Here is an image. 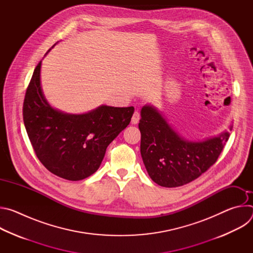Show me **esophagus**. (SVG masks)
<instances>
[{
	"mask_svg": "<svg viewBox=\"0 0 253 253\" xmlns=\"http://www.w3.org/2000/svg\"><path fill=\"white\" fill-rule=\"evenodd\" d=\"M139 120H140V114H139L138 111H135L133 116H132L131 122H132V124H137L139 122Z\"/></svg>",
	"mask_w": 253,
	"mask_h": 253,
	"instance_id": "obj_1",
	"label": "esophagus"
}]
</instances>
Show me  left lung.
<instances>
[{"label":"left lung","instance_id":"left-lung-1","mask_svg":"<svg viewBox=\"0 0 253 253\" xmlns=\"http://www.w3.org/2000/svg\"><path fill=\"white\" fill-rule=\"evenodd\" d=\"M140 115L143 163L150 178L163 187L182 186L198 178L216 162L230 136L225 130L202 141H189L180 136L153 105H144Z\"/></svg>","mask_w":253,"mask_h":253}]
</instances>
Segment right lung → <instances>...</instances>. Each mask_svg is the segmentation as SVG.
<instances>
[{"instance_id":"add662e5","label":"right lung","mask_w":253,"mask_h":253,"mask_svg":"<svg viewBox=\"0 0 253 253\" xmlns=\"http://www.w3.org/2000/svg\"><path fill=\"white\" fill-rule=\"evenodd\" d=\"M41 67L42 61L34 70L24 100L29 139L50 172L70 181L85 179L98 170L108 145L129 125L134 107L101 105L82 114L56 109L43 93Z\"/></svg>"}]
</instances>
